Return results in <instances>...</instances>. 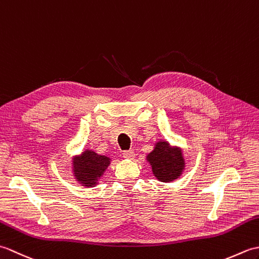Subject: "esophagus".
Listing matches in <instances>:
<instances>
[{
	"label": "esophagus",
	"instance_id": "1",
	"mask_svg": "<svg viewBox=\"0 0 259 259\" xmlns=\"http://www.w3.org/2000/svg\"><path fill=\"white\" fill-rule=\"evenodd\" d=\"M122 156L126 159H134L135 158V152L134 150H125L122 152Z\"/></svg>",
	"mask_w": 259,
	"mask_h": 259
}]
</instances>
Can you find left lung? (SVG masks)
<instances>
[{
	"label": "left lung",
	"instance_id": "obj_1",
	"mask_svg": "<svg viewBox=\"0 0 259 259\" xmlns=\"http://www.w3.org/2000/svg\"><path fill=\"white\" fill-rule=\"evenodd\" d=\"M148 160L152 167V172L163 183L177 179L185 167L180 150L170 148L166 141L158 142L155 150L148 156Z\"/></svg>",
	"mask_w": 259,
	"mask_h": 259
}]
</instances>
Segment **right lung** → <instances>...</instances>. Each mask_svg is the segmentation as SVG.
Segmentation results:
<instances>
[{"label":"right lung","mask_w":259,"mask_h":259,"mask_svg":"<svg viewBox=\"0 0 259 259\" xmlns=\"http://www.w3.org/2000/svg\"><path fill=\"white\" fill-rule=\"evenodd\" d=\"M110 163V158L97 155L96 152L87 150L82 156L76 158L73 162V171L76 179L85 187L96 185L99 177H101L104 170Z\"/></svg>","instance_id":"right-lung-1"}]
</instances>
